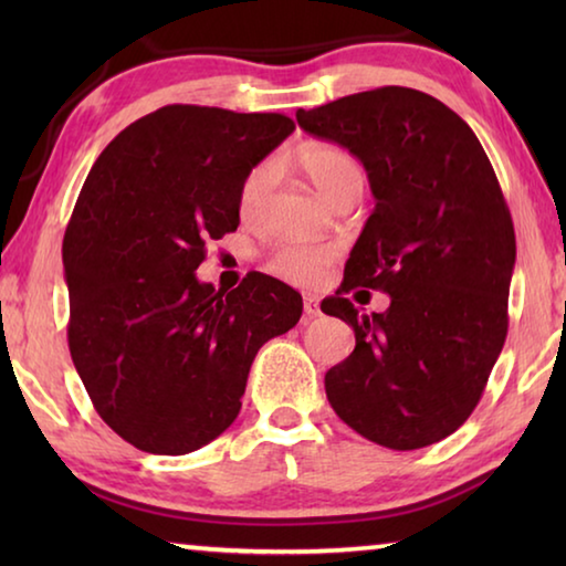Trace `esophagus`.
Returning <instances> with one entry per match:
<instances>
[{
  "label": "esophagus",
  "mask_w": 566,
  "mask_h": 566,
  "mask_svg": "<svg viewBox=\"0 0 566 566\" xmlns=\"http://www.w3.org/2000/svg\"><path fill=\"white\" fill-rule=\"evenodd\" d=\"M304 314H306V317H319V314H322V310H319V300H317V296H304Z\"/></svg>",
  "instance_id": "1"
}]
</instances>
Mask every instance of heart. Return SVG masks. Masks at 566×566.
<instances>
[{
	"instance_id": "b5f03b06",
	"label": "heart",
	"mask_w": 566,
	"mask_h": 566,
	"mask_svg": "<svg viewBox=\"0 0 566 566\" xmlns=\"http://www.w3.org/2000/svg\"><path fill=\"white\" fill-rule=\"evenodd\" d=\"M296 165L332 205L347 197H361L367 175H364L361 161L347 149L334 145H310L296 155ZM272 185L274 165H260L249 171L242 195H239V212L244 219H254L264 212ZM334 256H337V249L329 244L282 242L272 249L270 270L286 282L312 284L319 280Z\"/></svg>"
}]
</instances>
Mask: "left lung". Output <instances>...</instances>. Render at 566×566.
Returning <instances> with one entry per match:
<instances>
[{
	"label": "left lung",
	"mask_w": 566,
	"mask_h": 566,
	"mask_svg": "<svg viewBox=\"0 0 566 566\" xmlns=\"http://www.w3.org/2000/svg\"><path fill=\"white\" fill-rule=\"evenodd\" d=\"M304 132L349 149L377 205L322 312L354 329L324 375L337 417L369 442L421 449L464 424L506 339L516 242L510 207L476 134L434 97L379 87L296 112ZM354 285L390 294L361 315Z\"/></svg>",
	"instance_id": "obj_1"
}]
</instances>
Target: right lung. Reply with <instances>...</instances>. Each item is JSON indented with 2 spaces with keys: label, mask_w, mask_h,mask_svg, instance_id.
I'll use <instances>...</instances> for the list:
<instances>
[{
  "label": "right lung",
  "mask_w": 566,
  "mask_h": 566,
  "mask_svg": "<svg viewBox=\"0 0 566 566\" xmlns=\"http://www.w3.org/2000/svg\"><path fill=\"white\" fill-rule=\"evenodd\" d=\"M294 132L284 114L169 104L94 161L64 232L70 352L97 415L149 454H189L237 419L264 342L302 317L290 284L197 280L205 244L239 227V195Z\"/></svg>",
  "instance_id": "right-lung-1"
}]
</instances>
